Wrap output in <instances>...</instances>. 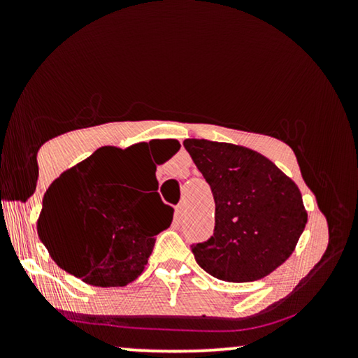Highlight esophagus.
<instances>
[{
	"label": "esophagus",
	"instance_id": "34e87169",
	"mask_svg": "<svg viewBox=\"0 0 358 358\" xmlns=\"http://www.w3.org/2000/svg\"><path fill=\"white\" fill-rule=\"evenodd\" d=\"M183 215H185V208H183V205H182V203L176 205V208H175V219L180 222V220L183 219Z\"/></svg>",
	"mask_w": 358,
	"mask_h": 358
}]
</instances>
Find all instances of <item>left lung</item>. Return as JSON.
<instances>
[{"label":"left lung","mask_w":358,"mask_h":358,"mask_svg":"<svg viewBox=\"0 0 358 358\" xmlns=\"http://www.w3.org/2000/svg\"><path fill=\"white\" fill-rule=\"evenodd\" d=\"M183 146L215 200L213 236L192 245L195 261L222 281L268 276L305 231L308 213L296 183L249 148L208 139H185Z\"/></svg>","instance_id":"1"}]
</instances>
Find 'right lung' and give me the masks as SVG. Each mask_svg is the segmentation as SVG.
Here are the masks:
<instances>
[{
  "label": "right lung",
  "mask_w": 358,
  "mask_h": 358,
  "mask_svg": "<svg viewBox=\"0 0 358 358\" xmlns=\"http://www.w3.org/2000/svg\"><path fill=\"white\" fill-rule=\"evenodd\" d=\"M146 146L99 148L64 171L45 193L36 222L40 241L57 266L87 285L117 287L134 281L148 264L156 236L173 220V208L158 192L139 199L129 188ZM175 148L178 151V141ZM150 163L158 190L151 158Z\"/></svg>",
  "instance_id": "obj_1"
}]
</instances>
